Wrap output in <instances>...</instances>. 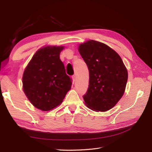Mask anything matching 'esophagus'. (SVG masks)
Here are the masks:
<instances>
[{
	"label": "esophagus",
	"instance_id": "1",
	"mask_svg": "<svg viewBox=\"0 0 152 152\" xmlns=\"http://www.w3.org/2000/svg\"><path fill=\"white\" fill-rule=\"evenodd\" d=\"M72 80H73V83H74V82H75V80H76V76H75V75H73V76H72Z\"/></svg>",
	"mask_w": 152,
	"mask_h": 152
}]
</instances>
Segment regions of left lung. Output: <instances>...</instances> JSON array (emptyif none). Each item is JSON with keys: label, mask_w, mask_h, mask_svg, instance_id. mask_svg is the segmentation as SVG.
Listing matches in <instances>:
<instances>
[{"label": "left lung", "mask_w": 152, "mask_h": 152, "mask_svg": "<svg viewBox=\"0 0 152 152\" xmlns=\"http://www.w3.org/2000/svg\"><path fill=\"white\" fill-rule=\"evenodd\" d=\"M79 53L89 72V84L83 96L87 107L106 112L117 104L125 91L128 73L120 56L107 45L90 40Z\"/></svg>", "instance_id": "obj_1"}]
</instances>
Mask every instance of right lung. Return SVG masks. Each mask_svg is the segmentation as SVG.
<instances>
[{
	"label": "right lung",
	"instance_id": "1",
	"mask_svg": "<svg viewBox=\"0 0 152 152\" xmlns=\"http://www.w3.org/2000/svg\"><path fill=\"white\" fill-rule=\"evenodd\" d=\"M62 46H47L35 53L23 76V91L35 107L48 111L62 103L72 79L59 58Z\"/></svg>",
	"mask_w": 152,
	"mask_h": 152
}]
</instances>
